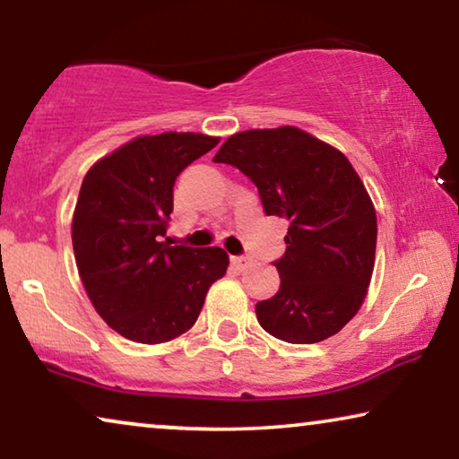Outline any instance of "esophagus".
Returning <instances> with one entry per match:
<instances>
[{
  "instance_id": "obj_1",
  "label": "esophagus",
  "mask_w": 459,
  "mask_h": 459,
  "mask_svg": "<svg viewBox=\"0 0 459 459\" xmlns=\"http://www.w3.org/2000/svg\"><path fill=\"white\" fill-rule=\"evenodd\" d=\"M231 264H234L236 269L244 271L250 264V258L248 256H231Z\"/></svg>"
}]
</instances>
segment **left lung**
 Listing matches in <instances>:
<instances>
[{
  "mask_svg": "<svg viewBox=\"0 0 459 459\" xmlns=\"http://www.w3.org/2000/svg\"><path fill=\"white\" fill-rule=\"evenodd\" d=\"M256 186L267 215L288 219L273 261L279 291L256 304L261 327L288 343H316L356 315L375 267L377 215L351 163L294 126L230 136L213 157Z\"/></svg>",
  "mask_w": 459,
  "mask_h": 459,
  "instance_id": "obj_1",
  "label": "left lung"
}]
</instances>
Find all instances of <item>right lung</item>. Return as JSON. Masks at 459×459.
Masks as SVG:
<instances>
[{
  "label": "right lung",
  "instance_id": "obj_1",
  "mask_svg": "<svg viewBox=\"0 0 459 459\" xmlns=\"http://www.w3.org/2000/svg\"><path fill=\"white\" fill-rule=\"evenodd\" d=\"M219 138L138 136L84 176L72 219L76 267L92 307L138 343L174 340L196 323L230 258L221 248L168 242L174 184Z\"/></svg>",
  "mask_w": 459,
  "mask_h": 459
}]
</instances>
